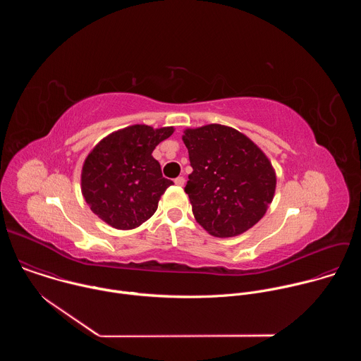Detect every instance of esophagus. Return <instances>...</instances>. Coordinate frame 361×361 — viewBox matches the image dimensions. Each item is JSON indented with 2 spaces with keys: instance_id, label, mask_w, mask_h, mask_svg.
<instances>
[{
  "instance_id": "esophagus-1",
  "label": "esophagus",
  "mask_w": 361,
  "mask_h": 361,
  "mask_svg": "<svg viewBox=\"0 0 361 361\" xmlns=\"http://www.w3.org/2000/svg\"><path fill=\"white\" fill-rule=\"evenodd\" d=\"M174 183H176V185L183 187V185H184V183H185V178H184L183 176H180V177H177V178L174 180Z\"/></svg>"
}]
</instances>
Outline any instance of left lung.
<instances>
[{
	"mask_svg": "<svg viewBox=\"0 0 361 361\" xmlns=\"http://www.w3.org/2000/svg\"><path fill=\"white\" fill-rule=\"evenodd\" d=\"M192 173L184 191L195 221L214 237H235L259 223L276 192V170L247 135L233 127L185 128Z\"/></svg>",
	"mask_w": 361,
	"mask_h": 361,
	"instance_id": "1",
	"label": "left lung"
}]
</instances>
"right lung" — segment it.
I'll return each mask as SVG.
<instances>
[{
	"label": "right lung",
	"instance_id": "right-lung-1",
	"mask_svg": "<svg viewBox=\"0 0 361 361\" xmlns=\"http://www.w3.org/2000/svg\"><path fill=\"white\" fill-rule=\"evenodd\" d=\"M174 127L135 124L109 134L90 152L81 170V192L94 214L117 230H133L159 207L173 184L151 154Z\"/></svg>",
	"mask_w": 361,
	"mask_h": 361
}]
</instances>
